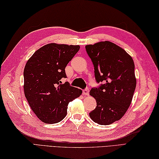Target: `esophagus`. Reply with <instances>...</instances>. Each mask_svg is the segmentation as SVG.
<instances>
[{
  "instance_id": "34e87169",
  "label": "esophagus",
  "mask_w": 159,
  "mask_h": 159,
  "mask_svg": "<svg viewBox=\"0 0 159 159\" xmlns=\"http://www.w3.org/2000/svg\"><path fill=\"white\" fill-rule=\"evenodd\" d=\"M89 90L88 88H86L83 91V94L84 96H89Z\"/></svg>"
}]
</instances>
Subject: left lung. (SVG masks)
Wrapping results in <instances>:
<instances>
[{
    "label": "left lung",
    "instance_id": "8db88e82",
    "mask_svg": "<svg viewBox=\"0 0 159 159\" xmlns=\"http://www.w3.org/2000/svg\"><path fill=\"white\" fill-rule=\"evenodd\" d=\"M85 48L96 82H103L90 91L97 106L89 116L94 122L109 125L120 120L130 105L136 87L134 61L123 48L109 41L87 45Z\"/></svg>",
    "mask_w": 159,
    "mask_h": 159
}]
</instances>
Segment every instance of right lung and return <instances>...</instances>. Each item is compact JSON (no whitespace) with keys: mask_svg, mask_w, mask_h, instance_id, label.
<instances>
[{"mask_svg":"<svg viewBox=\"0 0 159 159\" xmlns=\"http://www.w3.org/2000/svg\"><path fill=\"white\" fill-rule=\"evenodd\" d=\"M80 49L79 45L48 43L35 52L24 70V91L26 100L39 119L55 124L67 115L68 104L82 91L61 80L65 68Z\"/></svg>","mask_w":159,"mask_h":159,"instance_id":"right-lung-1","label":"right lung"}]
</instances>
